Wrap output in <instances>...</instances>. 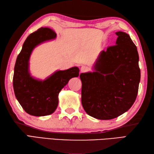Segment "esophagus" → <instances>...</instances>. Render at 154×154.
<instances>
[{
	"label": "esophagus",
	"mask_w": 154,
	"mask_h": 154,
	"mask_svg": "<svg viewBox=\"0 0 154 154\" xmlns=\"http://www.w3.org/2000/svg\"><path fill=\"white\" fill-rule=\"evenodd\" d=\"M88 70H89V68L86 66H82L81 67V73H85Z\"/></svg>",
	"instance_id": "obj_1"
}]
</instances>
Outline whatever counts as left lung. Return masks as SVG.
Here are the masks:
<instances>
[{
    "label": "left lung",
    "mask_w": 154,
    "mask_h": 154,
    "mask_svg": "<svg viewBox=\"0 0 154 154\" xmlns=\"http://www.w3.org/2000/svg\"><path fill=\"white\" fill-rule=\"evenodd\" d=\"M116 45L103 51L93 73L80 74L81 103L89 116L110 120L129 110L135 102L140 81L139 55L130 35L116 33Z\"/></svg>",
    "instance_id": "obj_1"
}]
</instances>
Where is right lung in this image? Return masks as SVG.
I'll list each match as a JSON object with an SVG mask.
<instances>
[{"label": "right lung", "instance_id": "add662e5", "mask_svg": "<svg viewBox=\"0 0 154 154\" xmlns=\"http://www.w3.org/2000/svg\"><path fill=\"white\" fill-rule=\"evenodd\" d=\"M56 37V33L50 28H40L28 35L16 59L13 87L15 96L26 112L32 116L49 115L56 110L58 94L70 79L79 76V69L74 67L65 71H58L44 81L30 77L28 61L34 47L44 41Z\"/></svg>", "mask_w": 154, "mask_h": 154}]
</instances>
